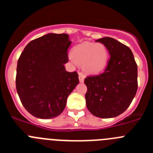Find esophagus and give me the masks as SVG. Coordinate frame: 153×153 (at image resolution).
Instances as JSON below:
<instances>
[{
  "label": "esophagus",
  "instance_id": "34e87169",
  "mask_svg": "<svg viewBox=\"0 0 153 153\" xmlns=\"http://www.w3.org/2000/svg\"><path fill=\"white\" fill-rule=\"evenodd\" d=\"M79 80L80 83H83V81H84L85 77H86V76L85 74H83V72H79Z\"/></svg>",
  "mask_w": 153,
  "mask_h": 153
}]
</instances>
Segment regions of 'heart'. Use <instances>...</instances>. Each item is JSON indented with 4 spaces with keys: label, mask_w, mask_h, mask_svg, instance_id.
Instances as JSON below:
<instances>
[{
    "label": "heart",
    "mask_w": 153,
    "mask_h": 153,
    "mask_svg": "<svg viewBox=\"0 0 153 153\" xmlns=\"http://www.w3.org/2000/svg\"><path fill=\"white\" fill-rule=\"evenodd\" d=\"M73 60L89 74L101 72L107 64L109 52L102 43H83L73 48Z\"/></svg>",
    "instance_id": "obj_1"
}]
</instances>
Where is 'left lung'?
<instances>
[{
  "label": "left lung",
  "mask_w": 153,
  "mask_h": 153,
  "mask_svg": "<svg viewBox=\"0 0 153 153\" xmlns=\"http://www.w3.org/2000/svg\"><path fill=\"white\" fill-rule=\"evenodd\" d=\"M106 46L110 59L103 73L87 76L86 107L95 117L107 119L126 111L138 88L137 64L129 47L111 37L96 40Z\"/></svg>",
  "instance_id": "obj_1"
}]
</instances>
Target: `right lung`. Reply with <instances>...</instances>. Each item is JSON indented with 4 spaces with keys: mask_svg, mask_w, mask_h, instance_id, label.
<instances>
[{
    "mask_svg": "<svg viewBox=\"0 0 153 153\" xmlns=\"http://www.w3.org/2000/svg\"><path fill=\"white\" fill-rule=\"evenodd\" d=\"M70 44L68 34L48 33L30 42L19 57L17 92L24 108L36 118L61 114L79 83L77 73L65 70Z\"/></svg>",
    "mask_w": 153,
    "mask_h": 153,
    "instance_id": "right-lung-1",
    "label": "right lung"
}]
</instances>
